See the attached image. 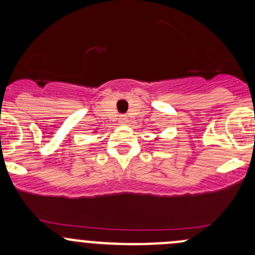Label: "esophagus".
Returning a JSON list of instances; mask_svg holds the SVG:
<instances>
[{
	"label": "esophagus",
	"instance_id": "obj_1",
	"mask_svg": "<svg viewBox=\"0 0 255 255\" xmlns=\"http://www.w3.org/2000/svg\"><path fill=\"white\" fill-rule=\"evenodd\" d=\"M120 122L122 123V125H126V123L128 122V118H127V116H125V115H122L120 117Z\"/></svg>",
	"mask_w": 255,
	"mask_h": 255
}]
</instances>
